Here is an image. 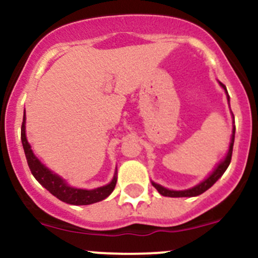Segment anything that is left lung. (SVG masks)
<instances>
[{
  "label": "left lung",
  "mask_w": 258,
  "mask_h": 258,
  "mask_svg": "<svg viewBox=\"0 0 258 258\" xmlns=\"http://www.w3.org/2000/svg\"><path fill=\"white\" fill-rule=\"evenodd\" d=\"M221 86H222V87L225 88L226 93H227V90H226V86L223 85V83H221ZM235 130L236 128H235V127H233L232 140H231L230 150H228V153H227V155H226V158L222 161V162L220 163V165L217 166V167H216V170L213 171L212 173H211L209 178H206L204 182H201V183L197 184V186L192 187V188L186 189V191H171V189L165 188V187L160 186V184L155 183V182H152L153 187H155V188L157 189V191L160 192V194L162 195V196H166V197H194V196H199V195L204 194L205 191H207V189H209L210 187L212 186V184L215 183V182L217 181V179L220 178L221 176L223 175V173H225V171L227 170L228 165H230L231 158H232L233 142H235Z\"/></svg>",
  "instance_id": "1"
}]
</instances>
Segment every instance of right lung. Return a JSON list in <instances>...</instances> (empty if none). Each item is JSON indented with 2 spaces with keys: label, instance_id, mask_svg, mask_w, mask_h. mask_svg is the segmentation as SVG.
Returning <instances> with one entry per match:
<instances>
[{
  "label": "right lung",
  "instance_id": "right-lung-1",
  "mask_svg": "<svg viewBox=\"0 0 258 258\" xmlns=\"http://www.w3.org/2000/svg\"><path fill=\"white\" fill-rule=\"evenodd\" d=\"M21 141H22L23 150H25L28 167H30L33 177L37 179L47 191L51 192L53 196H56L61 201L70 205H91L95 204V202L102 201L113 191L117 182L116 177H113L112 181L108 184H106V186L88 191V189H79L70 187L61 177L52 173L47 167H45L35 157L30 145H28L25 134V116H23V122L22 126H21Z\"/></svg>",
  "mask_w": 258,
  "mask_h": 258
}]
</instances>
